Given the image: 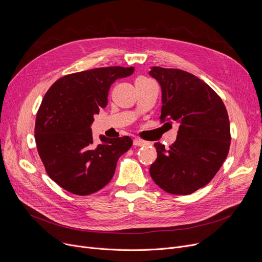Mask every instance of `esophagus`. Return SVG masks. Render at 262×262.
Returning a JSON list of instances; mask_svg holds the SVG:
<instances>
[{"mask_svg":"<svg viewBox=\"0 0 262 262\" xmlns=\"http://www.w3.org/2000/svg\"><path fill=\"white\" fill-rule=\"evenodd\" d=\"M145 144H146V142H145L144 140L140 139V138L134 139V145H136V146H143V145H145Z\"/></svg>","mask_w":262,"mask_h":262,"instance_id":"34e87169","label":"esophagus"}]
</instances>
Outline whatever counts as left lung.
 <instances>
[{
	"instance_id": "obj_1",
	"label": "left lung",
	"mask_w": 262,
	"mask_h": 262,
	"mask_svg": "<svg viewBox=\"0 0 262 262\" xmlns=\"http://www.w3.org/2000/svg\"><path fill=\"white\" fill-rule=\"evenodd\" d=\"M161 87L160 122L178 123L168 150L155 143L157 159L149 168L166 192L187 195L207 185L222 167L230 146V124L222 99L206 82L180 69L150 68Z\"/></svg>"
}]
</instances>
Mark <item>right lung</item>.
Segmentation results:
<instances>
[{
    "label": "right lung",
    "mask_w": 262,
    "mask_h": 262,
    "mask_svg": "<svg viewBox=\"0 0 262 262\" xmlns=\"http://www.w3.org/2000/svg\"><path fill=\"white\" fill-rule=\"evenodd\" d=\"M134 67H106L68 74L56 80L38 109L35 140L38 154L52 180L76 195H89L105 187L115 174L119 157L130 148L128 136L94 144L93 116L107 106L108 91Z\"/></svg>",
    "instance_id": "right-lung-1"
}]
</instances>
